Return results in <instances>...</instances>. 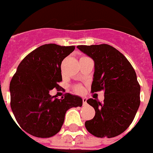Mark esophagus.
I'll list each match as a JSON object with an SVG mask.
<instances>
[{"label":"esophagus","mask_w":153,"mask_h":153,"mask_svg":"<svg viewBox=\"0 0 153 153\" xmlns=\"http://www.w3.org/2000/svg\"><path fill=\"white\" fill-rule=\"evenodd\" d=\"M83 105L84 106H85V105H87V98L86 97H83Z\"/></svg>","instance_id":"obj_1"}]
</instances>
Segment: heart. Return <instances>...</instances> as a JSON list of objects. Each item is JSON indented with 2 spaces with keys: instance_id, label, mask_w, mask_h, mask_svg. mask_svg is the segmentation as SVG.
<instances>
[{
  "instance_id": "obj_1",
  "label": "heart",
  "mask_w": 153,
  "mask_h": 153,
  "mask_svg": "<svg viewBox=\"0 0 153 153\" xmlns=\"http://www.w3.org/2000/svg\"><path fill=\"white\" fill-rule=\"evenodd\" d=\"M76 89V91H79V92H82L83 91V88L81 86H77Z\"/></svg>"
}]
</instances>
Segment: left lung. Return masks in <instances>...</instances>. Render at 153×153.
<instances>
[{"instance_id":"1","label":"left lung","mask_w":153,"mask_h":153,"mask_svg":"<svg viewBox=\"0 0 153 153\" xmlns=\"http://www.w3.org/2000/svg\"><path fill=\"white\" fill-rule=\"evenodd\" d=\"M77 48L94 61L91 92L104 91L102 102L87 100L96 111L95 117L85 122L87 130L97 137L118 136L131 124L140 106V87L135 70L126 57L110 45Z\"/></svg>"}]
</instances>
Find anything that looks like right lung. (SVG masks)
Listing matches in <instances>:
<instances>
[{
    "instance_id": "right-lung-1",
    "label": "right lung",
    "mask_w": 153,
    "mask_h": 153,
    "mask_svg": "<svg viewBox=\"0 0 153 153\" xmlns=\"http://www.w3.org/2000/svg\"><path fill=\"white\" fill-rule=\"evenodd\" d=\"M74 49V46L42 45L24 57L12 78L11 108L22 129L32 136L46 138L55 135L66 111L82 106L80 96L67 93L58 100L50 95L51 90L59 88L62 62Z\"/></svg>"
}]
</instances>
